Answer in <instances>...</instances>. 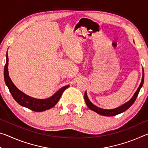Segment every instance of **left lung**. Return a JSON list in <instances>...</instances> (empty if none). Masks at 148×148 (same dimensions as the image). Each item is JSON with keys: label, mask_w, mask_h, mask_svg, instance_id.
<instances>
[{"label": "left lung", "mask_w": 148, "mask_h": 148, "mask_svg": "<svg viewBox=\"0 0 148 148\" xmlns=\"http://www.w3.org/2000/svg\"><path fill=\"white\" fill-rule=\"evenodd\" d=\"M144 79V69H142V82L140 84L138 88L137 89L136 91L134 92V95L132 96V98L130 99L129 101L125 102V104L121 105V106L119 107L116 108L108 110V109L101 108H99V107H97V106H95V104H92V102L89 101V99L87 95V91H86V92H85V94H84L85 101H86V103L87 104V107H88L90 110H92V111L96 112V113L99 114L100 115H102V116H116V115L121 114V113H122V112H124L125 111H126L127 109L131 107L132 104H133V103L135 101V100H136V97L138 96V93H139L140 89H141V87H142V86H143Z\"/></svg>", "instance_id": "8db88e82"}]
</instances>
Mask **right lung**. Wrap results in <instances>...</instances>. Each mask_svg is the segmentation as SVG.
I'll return each instance as SVG.
<instances>
[{
  "label": "right lung",
  "instance_id": "obj_1",
  "mask_svg": "<svg viewBox=\"0 0 148 148\" xmlns=\"http://www.w3.org/2000/svg\"><path fill=\"white\" fill-rule=\"evenodd\" d=\"M6 64H5L4 69L5 83H6V85L8 87L9 91L15 101L22 106L25 107L27 108L32 110V111L38 112L49 110L53 108L57 103V102L61 98L62 92H64L65 89L70 87L69 85H67V86L61 87L51 97L47 99H40L30 97L29 95L25 94L23 92L20 91L12 82L8 73V56L7 53L6 55Z\"/></svg>",
  "mask_w": 148,
  "mask_h": 148
}]
</instances>
